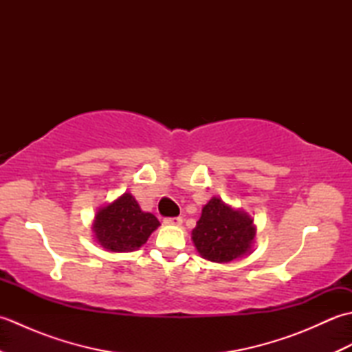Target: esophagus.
I'll return each mask as SVG.
<instances>
[{"label":"esophagus","mask_w":352,"mask_h":352,"mask_svg":"<svg viewBox=\"0 0 352 352\" xmlns=\"http://www.w3.org/2000/svg\"><path fill=\"white\" fill-rule=\"evenodd\" d=\"M164 226H174V227H178L182 226L183 223V218L182 216H175V218H164Z\"/></svg>","instance_id":"1"}]
</instances>
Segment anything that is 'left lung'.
I'll use <instances>...</instances> for the list:
<instances>
[{"mask_svg":"<svg viewBox=\"0 0 352 352\" xmlns=\"http://www.w3.org/2000/svg\"><path fill=\"white\" fill-rule=\"evenodd\" d=\"M256 228L252 219L241 210H233L222 199L212 198L192 231L198 252L204 258L227 263L251 251Z\"/></svg>","mask_w":352,"mask_h":352,"instance_id":"8db88e82","label":"left lung"}]
</instances>
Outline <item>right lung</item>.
Returning a JSON list of instances; mask_svg holds the SVG:
<instances>
[{
    "mask_svg": "<svg viewBox=\"0 0 352 352\" xmlns=\"http://www.w3.org/2000/svg\"><path fill=\"white\" fill-rule=\"evenodd\" d=\"M159 226L154 214L142 212L138 201L130 193H124L111 204L100 208L94 231L104 248L125 252L140 248Z\"/></svg>",
    "mask_w": 352,
    "mask_h": 352,
    "instance_id": "right-lung-1",
    "label": "right lung"
}]
</instances>
